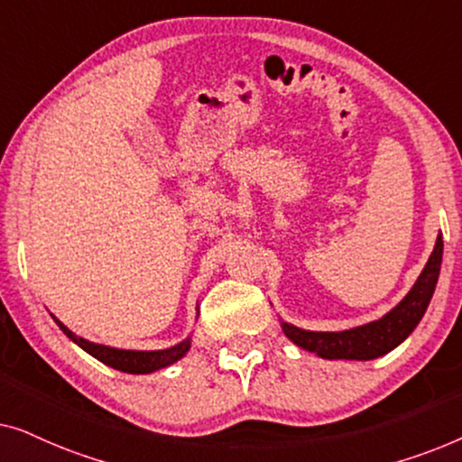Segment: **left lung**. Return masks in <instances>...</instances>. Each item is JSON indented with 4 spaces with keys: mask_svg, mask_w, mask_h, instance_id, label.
Listing matches in <instances>:
<instances>
[{
    "mask_svg": "<svg viewBox=\"0 0 462 462\" xmlns=\"http://www.w3.org/2000/svg\"><path fill=\"white\" fill-rule=\"evenodd\" d=\"M444 242L438 236L435 248L412 290L397 307L381 319L343 332H311L282 321L283 334L305 351L318 353L324 359H376L403 343L425 315L438 283Z\"/></svg>",
    "mask_w": 462,
    "mask_h": 462,
    "instance_id": "8db88e82",
    "label": "left lung"
}]
</instances>
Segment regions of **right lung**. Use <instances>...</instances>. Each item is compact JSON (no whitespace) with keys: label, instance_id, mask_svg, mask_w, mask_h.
<instances>
[{"label":"right lung","instance_id":"add662e5","mask_svg":"<svg viewBox=\"0 0 462 462\" xmlns=\"http://www.w3.org/2000/svg\"><path fill=\"white\" fill-rule=\"evenodd\" d=\"M54 321L59 324L60 330L65 332L75 345H79L86 353H90L92 357H97L98 362H103L105 365H111V368H116L119 372H128V374H149V372L166 368V365L179 362V359L189 351V346H191V338H187V340H182V343L170 346V349H162V351L113 349V346L97 345V343H90V340L78 337V334H73L65 324H62V321H59L56 318H54Z\"/></svg>","mask_w":462,"mask_h":462}]
</instances>
